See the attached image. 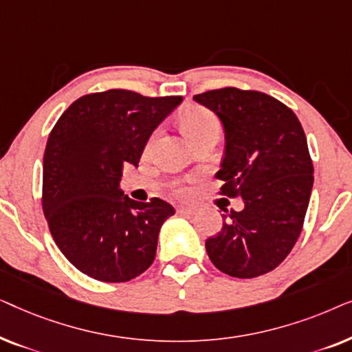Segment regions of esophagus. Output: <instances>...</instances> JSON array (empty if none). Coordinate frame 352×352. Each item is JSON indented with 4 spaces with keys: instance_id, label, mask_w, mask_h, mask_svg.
<instances>
[{
    "instance_id": "1",
    "label": "esophagus",
    "mask_w": 352,
    "mask_h": 352,
    "mask_svg": "<svg viewBox=\"0 0 352 352\" xmlns=\"http://www.w3.org/2000/svg\"><path fill=\"white\" fill-rule=\"evenodd\" d=\"M195 208H192V206H177V213L179 214H186V216H194L195 214Z\"/></svg>"
}]
</instances>
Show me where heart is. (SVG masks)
I'll list each match as a JSON object with an SVG mask.
<instances>
[{"label":"heart","mask_w":352,"mask_h":352,"mask_svg":"<svg viewBox=\"0 0 352 352\" xmlns=\"http://www.w3.org/2000/svg\"><path fill=\"white\" fill-rule=\"evenodd\" d=\"M182 128H184V131L187 136L190 139H194L195 136H199L206 129L210 128H218V120L211 112L205 109H200V107H194V109H189L187 112L182 115Z\"/></svg>","instance_id":"b5f03b06"}]
</instances>
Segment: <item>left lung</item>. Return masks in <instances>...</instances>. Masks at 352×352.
Returning a JSON list of instances; mask_svg holds the SVG:
<instances>
[{"label": "left lung", "instance_id": "1", "mask_svg": "<svg viewBox=\"0 0 352 352\" xmlns=\"http://www.w3.org/2000/svg\"><path fill=\"white\" fill-rule=\"evenodd\" d=\"M194 100L223 123L221 194L243 200L206 239V253L228 276H263L287 258L305 223L314 184L305 131L287 105L258 91L213 89Z\"/></svg>", "mask_w": 352, "mask_h": 352}]
</instances>
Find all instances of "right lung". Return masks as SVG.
Here are the masks:
<instances>
[{
  "label": "right lung",
  "instance_id": "1",
  "mask_svg": "<svg viewBox=\"0 0 352 352\" xmlns=\"http://www.w3.org/2000/svg\"><path fill=\"white\" fill-rule=\"evenodd\" d=\"M182 102L109 89L76 99L47 138L43 211L64 256L100 282H128L153 263L158 232L175 214L168 201H136L120 189L148 138Z\"/></svg>",
  "mask_w": 352,
  "mask_h": 352
}]
</instances>
